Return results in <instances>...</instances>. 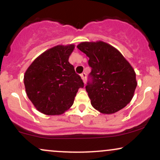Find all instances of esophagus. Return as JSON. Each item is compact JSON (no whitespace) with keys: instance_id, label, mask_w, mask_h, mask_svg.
I'll list each match as a JSON object with an SVG mask.
<instances>
[{"instance_id":"obj_1","label":"esophagus","mask_w":160,"mask_h":160,"mask_svg":"<svg viewBox=\"0 0 160 160\" xmlns=\"http://www.w3.org/2000/svg\"><path fill=\"white\" fill-rule=\"evenodd\" d=\"M80 77H81L82 81H83L84 83H86V73H82V74H80Z\"/></svg>"}]
</instances>
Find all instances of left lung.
I'll return each mask as SVG.
<instances>
[{"label": "left lung", "instance_id": "1", "mask_svg": "<svg viewBox=\"0 0 160 160\" xmlns=\"http://www.w3.org/2000/svg\"><path fill=\"white\" fill-rule=\"evenodd\" d=\"M78 48L89 57L92 68L86 90L91 104L100 113L111 114L131 102L136 74L118 49L103 41L82 42Z\"/></svg>", "mask_w": 160, "mask_h": 160}]
</instances>
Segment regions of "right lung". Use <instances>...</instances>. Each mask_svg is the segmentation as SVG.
I'll list each match as a JSON object with an SVG mask.
<instances>
[{
	"label": "right lung",
	"instance_id": "obj_1",
	"mask_svg": "<svg viewBox=\"0 0 160 160\" xmlns=\"http://www.w3.org/2000/svg\"><path fill=\"white\" fill-rule=\"evenodd\" d=\"M75 46L58 45L37 57L24 75L26 94L40 113L60 115L74 104L81 78L69 63Z\"/></svg>",
	"mask_w": 160,
	"mask_h": 160
}]
</instances>
